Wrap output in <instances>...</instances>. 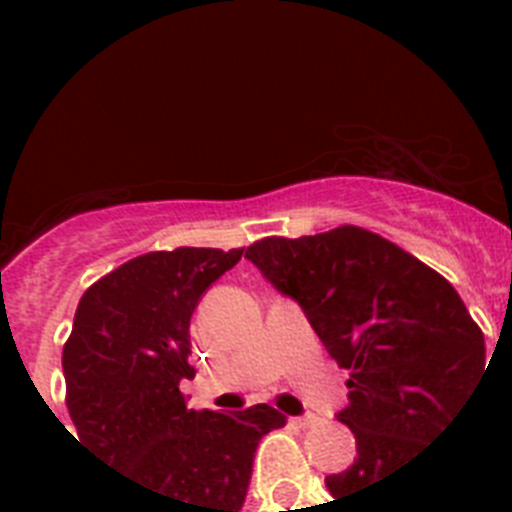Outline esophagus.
I'll use <instances>...</instances> for the list:
<instances>
[{
	"label": "esophagus",
	"mask_w": 512,
	"mask_h": 512,
	"mask_svg": "<svg viewBox=\"0 0 512 512\" xmlns=\"http://www.w3.org/2000/svg\"><path fill=\"white\" fill-rule=\"evenodd\" d=\"M292 422H295L297 428H311V425H316V422H319V417H316V414H303V417H295Z\"/></svg>",
	"instance_id": "esophagus-1"
}]
</instances>
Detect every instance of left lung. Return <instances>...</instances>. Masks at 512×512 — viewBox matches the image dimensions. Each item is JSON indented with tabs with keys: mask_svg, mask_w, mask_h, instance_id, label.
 Returning a JSON list of instances; mask_svg holds the SVG:
<instances>
[{
	"mask_svg": "<svg viewBox=\"0 0 512 512\" xmlns=\"http://www.w3.org/2000/svg\"><path fill=\"white\" fill-rule=\"evenodd\" d=\"M244 257L303 308L350 372L337 420L353 430L358 457L327 476L335 500L393 476L449 428L486 369V345L441 273L356 225L268 236Z\"/></svg>",
	"mask_w": 512,
	"mask_h": 512,
	"instance_id": "1",
	"label": "left lung"
}]
</instances>
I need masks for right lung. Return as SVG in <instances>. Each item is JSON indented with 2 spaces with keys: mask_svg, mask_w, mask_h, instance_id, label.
Listing matches in <instances>:
<instances>
[{
  "mask_svg": "<svg viewBox=\"0 0 512 512\" xmlns=\"http://www.w3.org/2000/svg\"><path fill=\"white\" fill-rule=\"evenodd\" d=\"M241 252L180 247L119 265L84 292L63 345L79 441L66 433L172 512H239L260 438L287 420L268 404L196 412L180 393L196 374L193 311Z\"/></svg>",
  "mask_w": 512,
  "mask_h": 512,
  "instance_id": "1",
  "label": "right lung"
}]
</instances>
